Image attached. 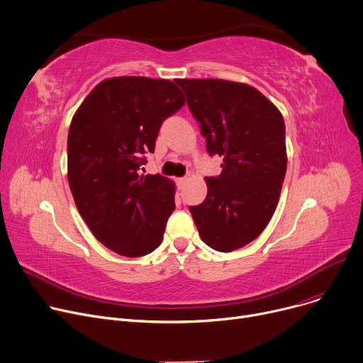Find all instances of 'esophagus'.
I'll return each instance as SVG.
<instances>
[{"label":"esophagus","mask_w":363,"mask_h":363,"mask_svg":"<svg viewBox=\"0 0 363 363\" xmlns=\"http://www.w3.org/2000/svg\"><path fill=\"white\" fill-rule=\"evenodd\" d=\"M185 181H186V178H177V184H178V186H182V185L185 184Z\"/></svg>","instance_id":"obj_1"}]
</instances>
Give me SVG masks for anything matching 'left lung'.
Instances as JSON below:
<instances>
[{
	"label": "left lung",
	"instance_id": "8db88e82",
	"mask_svg": "<svg viewBox=\"0 0 363 363\" xmlns=\"http://www.w3.org/2000/svg\"><path fill=\"white\" fill-rule=\"evenodd\" d=\"M200 124L210 156L223 159L206 178L207 197L189 211L204 242L220 252L242 248L265 229L286 175L280 111L255 87L217 79L177 80Z\"/></svg>",
	"mask_w": 363,
	"mask_h": 363
}]
</instances>
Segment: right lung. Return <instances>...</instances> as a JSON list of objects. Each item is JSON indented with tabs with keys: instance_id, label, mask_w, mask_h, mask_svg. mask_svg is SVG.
<instances>
[{
	"instance_id": "right-lung-1",
	"label": "right lung",
	"mask_w": 363,
	"mask_h": 363,
	"mask_svg": "<svg viewBox=\"0 0 363 363\" xmlns=\"http://www.w3.org/2000/svg\"><path fill=\"white\" fill-rule=\"evenodd\" d=\"M185 104L171 80L113 77L96 86L72 116L68 184L96 239L124 257H141L163 240L175 210V184L141 175L163 121Z\"/></svg>"
}]
</instances>
